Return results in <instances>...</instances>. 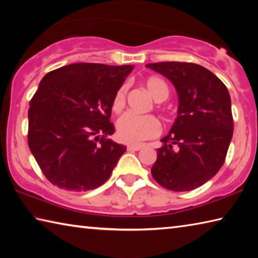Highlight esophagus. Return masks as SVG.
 <instances>
[{"label": "esophagus", "instance_id": "esophagus-1", "mask_svg": "<svg viewBox=\"0 0 258 258\" xmlns=\"http://www.w3.org/2000/svg\"><path fill=\"white\" fill-rule=\"evenodd\" d=\"M141 149H142V146H140V145H132V146L127 147L128 151H139Z\"/></svg>", "mask_w": 258, "mask_h": 258}]
</instances>
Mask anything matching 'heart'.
Returning <instances> with one entry per match:
<instances>
[{
	"label": "heart",
	"instance_id": "1",
	"mask_svg": "<svg viewBox=\"0 0 258 258\" xmlns=\"http://www.w3.org/2000/svg\"><path fill=\"white\" fill-rule=\"evenodd\" d=\"M145 85L148 93L156 102H163L167 99L168 87L163 80L158 77H150L146 80ZM127 85L123 84L113 94L111 108L115 112H119L124 109ZM116 130L120 141L134 145L157 137L160 133V124L154 116H135L132 113H125L117 120Z\"/></svg>",
	"mask_w": 258,
	"mask_h": 258
}]
</instances>
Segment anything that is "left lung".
I'll list each match as a JSON object with an SVG mask.
<instances>
[{
  "label": "left lung",
  "instance_id": "1",
  "mask_svg": "<svg viewBox=\"0 0 258 258\" xmlns=\"http://www.w3.org/2000/svg\"><path fill=\"white\" fill-rule=\"evenodd\" d=\"M146 67L168 78L178 98L177 117L160 140L152 177L168 190H194L224 164L233 135L230 93L220 78L199 64L168 61Z\"/></svg>",
  "mask_w": 258,
  "mask_h": 258
}]
</instances>
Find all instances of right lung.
<instances>
[{
  "label": "right lung",
  "instance_id": "add662e5",
  "mask_svg": "<svg viewBox=\"0 0 258 258\" xmlns=\"http://www.w3.org/2000/svg\"><path fill=\"white\" fill-rule=\"evenodd\" d=\"M134 66L72 63L42 78L28 110V146L52 184L69 191L97 189L111 175L126 147L115 132L113 94Z\"/></svg>",
  "mask_w": 258,
  "mask_h": 258
}]
</instances>
